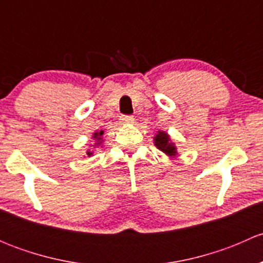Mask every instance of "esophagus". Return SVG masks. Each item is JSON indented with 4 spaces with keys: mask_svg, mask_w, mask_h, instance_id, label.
I'll list each match as a JSON object with an SVG mask.
<instances>
[{
    "mask_svg": "<svg viewBox=\"0 0 263 263\" xmlns=\"http://www.w3.org/2000/svg\"><path fill=\"white\" fill-rule=\"evenodd\" d=\"M119 122L121 124H132L135 122L134 116H121L119 117Z\"/></svg>",
    "mask_w": 263,
    "mask_h": 263,
    "instance_id": "1",
    "label": "esophagus"
}]
</instances>
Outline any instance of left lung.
<instances>
[{
	"mask_svg": "<svg viewBox=\"0 0 263 263\" xmlns=\"http://www.w3.org/2000/svg\"><path fill=\"white\" fill-rule=\"evenodd\" d=\"M154 145L159 150L163 151L165 155H168L169 158H174L178 154L177 146L174 145V142L171 140V136L165 131H158V134L154 137Z\"/></svg>",
	"mask_w": 263,
	"mask_h": 263,
	"instance_id": "obj_1",
	"label": "left lung"
}]
</instances>
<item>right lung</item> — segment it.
<instances>
[{"mask_svg":"<svg viewBox=\"0 0 263 263\" xmlns=\"http://www.w3.org/2000/svg\"><path fill=\"white\" fill-rule=\"evenodd\" d=\"M103 135H104V131H95L94 134H92V137L91 139L94 140V145H90V146L91 147H97V146H100V145H102V142L104 141V140H103ZM92 154H94V150H87L86 151V155L87 156H92Z\"/></svg>","mask_w":263,"mask_h":263,"instance_id":"obj_1","label":"right lung"}]
</instances>
